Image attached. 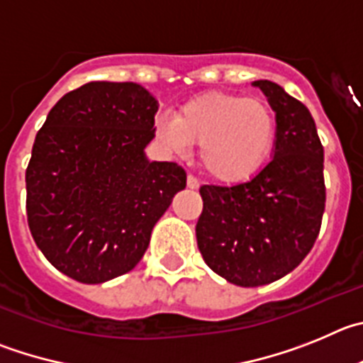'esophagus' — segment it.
Masks as SVG:
<instances>
[{
	"label": "esophagus",
	"mask_w": 363,
	"mask_h": 363,
	"mask_svg": "<svg viewBox=\"0 0 363 363\" xmlns=\"http://www.w3.org/2000/svg\"><path fill=\"white\" fill-rule=\"evenodd\" d=\"M186 182H188V188H189V189H197L199 186H201V182H199V179L194 177V175H188V179H186Z\"/></svg>",
	"instance_id": "34e87169"
}]
</instances>
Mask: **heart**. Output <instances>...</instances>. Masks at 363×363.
I'll use <instances>...</instances> for the list:
<instances>
[{"mask_svg": "<svg viewBox=\"0 0 363 363\" xmlns=\"http://www.w3.org/2000/svg\"><path fill=\"white\" fill-rule=\"evenodd\" d=\"M157 137L175 153L199 145V161L210 177L247 179L262 168L277 139V119L266 101L210 94L189 101L177 117H159Z\"/></svg>", "mask_w": 363, "mask_h": 363, "instance_id": "1", "label": "heart"}]
</instances>
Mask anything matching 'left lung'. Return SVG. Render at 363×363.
<instances>
[{"instance_id": "8db88e82", "label": "left lung", "mask_w": 363, "mask_h": 363, "mask_svg": "<svg viewBox=\"0 0 363 363\" xmlns=\"http://www.w3.org/2000/svg\"><path fill=\"white\" fill-rule=\"evenodd\" d=\"M275 112L271 161L247 182L201 186L197 246L228 282L257 287L291 273L311 251L325 208L324 148L300 101L267 79L253 81Z\"/></svg>"}]
</instances>
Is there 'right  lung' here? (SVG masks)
Segmentation results:
<instances>
[{
  "label": "right lung",
  "instance_id": "obj_1",
  "mask_svg": "<svg viewBox=\"0 0 363 363\" xmlns=\"http://www.w3.org/2000/svg\"><path fill=\"white\" fill-rule=\"evenodd\" d=\"M157 99L137 83L92 81L65 94L35 135L28 228L48 262L103 284L139 264L186 172L148 161Z\"/></svg>",
  "mask_w": 363,
  "mask_h": 363
}]
</instances>
